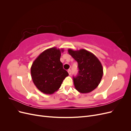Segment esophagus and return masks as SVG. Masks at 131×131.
<instances>
[{"label": "esophagus", "mask_w": 131, "mask_h": 131, "mask_svg": "<svg viewBox=\"0 0 131 131\" xmlns=\"http://www.w3.org/2000/svg\"><path fill=\"white\" fill-rule=\"evenodd\" d=\"M68 74H69V75H70L71 73H72V71H71L70 69H68Z\"/></svg>", "instance_id": "obj_1"}]
</instances>
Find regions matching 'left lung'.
Returning a JSON list of instances; mask_svg holds the SVG:
<instances>
[{
    "label": "left lung",
    "mask_w": 131,
    "mask_h": 131,
    "mask_svg": "<svg viewBox=\"0 0 131 131\" xmlns=\"http://www.w3.org/2000/svg\"><path fill=\"white\" fill-rule=\"evenodd\" d=\"M68 52L78 64L79 73L77 77H73L76 90L80 93H87L97 88L103 74V69L98 58L85 49H68Z\"/></svg>",
    "instance_id": "8db88e82"
}]
</instances>
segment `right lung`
<instances>
[{
  "label": "right lung",
  "instance_id": "add662e5",
  "mask_svg": "<svg viewBox=\"0 0 131 131\" xmlns=\"http://www.w3.org/2000/svg\"><path fill=\"white\" fill-rule=\"evenodd\" d=\"M63 49L51 47L43 51L31 65L30 73L37 89L45 94H52L60 88L69 74L60 61Z\"/></svg>",
  "mask_w": 131,
  "mask_h": 131
}]
</instances>
